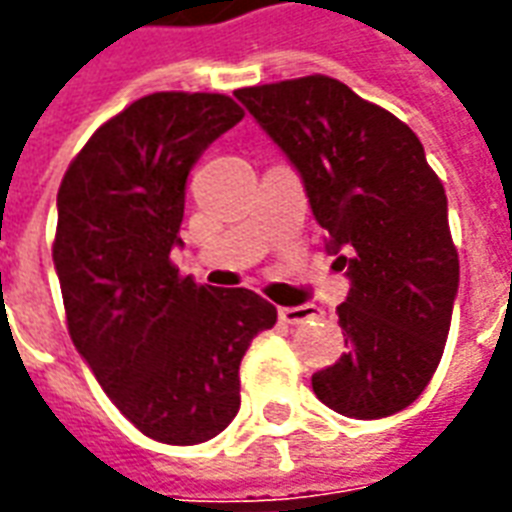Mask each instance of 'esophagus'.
Returning <instances> with one entry per match:
<instances>
[{"label":"esophagus","mask_w":512,"mask_h":512,"mask_svg":"<svg viewBox=\"0 0 512 512\" xmlns=\"http://www.w3.org/2000/svg\"><path fill=\"white\" fill-rule=\"evenodd\" d=\"M314 309L312 304H304V306H282L279 309V320L285 325H295V323H304V320H309V317H314Z\"/></svg>","instance_id":"34e87169"}]
</instances>
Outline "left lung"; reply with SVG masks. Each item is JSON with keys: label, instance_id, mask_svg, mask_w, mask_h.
<instances>
[{"label": "left lung", "instance_id": "left-lung-1", "mask_svg": "<svg viewBox=\"0 0 512 512\" xmlns=\"http://www.w3.org/2000/svg\"><path fill=\"white\" fill-rule=\"evenodd\" d=\"M236 97L298 168L352 279L336 306L347 352L312 377L317 399L361 420L410 407L437 372L458 290L448 198L418 135L328 75Z\"/></svg>", "mask_w": 512, "mask_h": 512}]
</instances>
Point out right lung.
<instances>
[{"instance_id": "1", "label": "right lung", "mask_w": 512, "mask_h": 512, "mask_svg": "<svg viewBox=\"0 0 512 512\" xmlns=\"http://www.w3.org/2000/svg\"><path fill=\"white\" fill-rule=\"evenodd\" d=\"M241 119L227 94H146L86 140L56 195L70 339L121 415L165 445L227 429L241 358L276 323L263 295L198 285L170 260L189 170Z\"/></svg>"}]
</instances>
